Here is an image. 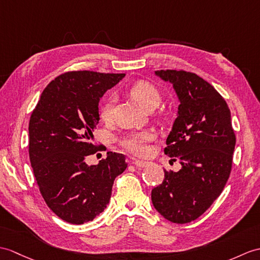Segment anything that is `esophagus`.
<instances>
[{
    "instance_id": "1",
    "label": "esophagus",
    "mask_w": 260,
    "mask_h": 260,
    "mask_svg": "<svg viewBox=\"0 0 260 260\" xmlns=\"http://www.w3.org/2000/svg\"><path fill=\"white\" fill-rule=\"evenodd\" d=\"M133 164H134L136 167H140V168H143V167H146L148 165L147 161H143V160H137V159H133Z\"/></svg>"
}]
</instances>
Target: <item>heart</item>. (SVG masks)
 Listing matches in <instances>:
<instances>
[{
	"label": "heart",
	"instance_id": "1",
	"mask_svg": "<svg viewBox=\"0 0 260 260\" xmlns=\"http://www.w3.org/2000/svg\"><path fill=\"white\" fill-rule=\"evenodd\" d=\"M131 98L137 102L144 110L152 111L160 103L161 96L158 88L152 83L146 81H138L133 84L129 88ZM114 106V98H108L103 103L100 110V116L102 120L108 122L112 118ZM155 134L152 131H141V132H132L124 135L119 140V144L125 150L136 156H147L150 153L149 143L153 142Z\"/></svg>",
	"mask_w": 260,
	"mask_h": 260
}]
</instances>
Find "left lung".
<instances>
[{
  "mask_svg": "<svg viewBox=\"0 0 260 260\" xmlns=\"http://www.w3.org/2000/svg\"><path fill=\"white\" fill-rule=\"evenodd\" d=\"M155 74L173 84L180 102L164 152L182 168L164 171L162 183L152 190V202L167 220L186 224L221 194L232 172L236 136L226 101L208 82L183 70Z\"/></svg>",
  "mask_w": 260,
  "mask_h": 260,
  "instance_id": "1",
  "label": "left lung"
}]
</instances>
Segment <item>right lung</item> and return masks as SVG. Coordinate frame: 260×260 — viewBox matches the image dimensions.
<instances>
[{
	"label": "right lung",
	"mask_w": 260,
	"mask_h": 260,
	"mask_svg": "<svg viewBox=\"0 0 260 260\" xmlns=\"http://www.w3.org/2000/svg\"><path fill=\"white\" fill-rule=\"evenodd\" d=\"M125 74L71 71L44 88L28 124V154L36 183L48 207L59 218L82 225L107 206L114 180L127 162L108 152L98 165L85 158L98 152L93 132L99 102Z\"/></svg>",
	"instance_id": "1"
}]
</instances>
